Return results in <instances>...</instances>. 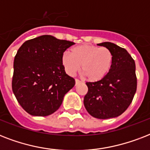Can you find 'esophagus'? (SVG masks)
<instances>
[{
  "instance_id": "34e87169",
  "label": "esophagus",
  "mask_w": 150,
  "mask_h": 150,
  "mask_svg": "<svg viewBox=\"0 0 150 150\" xmlns=\"http://www.w3.org/2000/svg\"><path fill=\"white\" fill-rule=\"evenodd\" d=\"M81 82H81V81H79V79H75V86H77V85L80 84Z\"/></svg>"
}]
</instances>
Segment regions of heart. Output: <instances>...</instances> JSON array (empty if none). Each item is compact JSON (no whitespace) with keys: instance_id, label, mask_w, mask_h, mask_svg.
Segmentation results:
<instances>
[{"instance_id":"obj_1","label":"heart","mask_w":150,"mask_h":150,"mask_svg":"<svg viewBox=\"0 0 150 150\" xmlns=\"http://www.w3.org/2000/svg\"><path fill=\"white\" fill-rule=\"evenodd\" d=\"M113 54L106 47L81 44L64 52L61 57L64 68L68 75H74L80 67L90 82L101 81L109 74L113 64Z\"/></svg>"}]
</instances>
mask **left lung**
Returning <instances> with one entry per match:
<instances>
[{"mask_svg":"<svg viewBox=\"0 0 150 150\" xmlns=\"http://www.w3.org/2000/svg\"><path fill=\"white\" fill-rule=\"evenodd\" d=\"M113 54L109 74L101 81L86 82L88 93L84 106L91 116L98 119L120 116L129 107L137 87L135 61L122 47L110 42L98 43Z\"/></svg>","mask_w":150,"mask_h":150,"instance_id":"8db88e82","label":"left lung"}]
</instances>
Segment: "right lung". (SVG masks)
I'll return each mask as SVG.
<instances>
[{
  "label": "right lung",
  "instance_id": "right-lung-1",
  "mask_svg": "<svg viewBox=\"0 0 150 150\" xmlns=\"http://www.w3.org/2000/svg\"><path fill=\"white\" fill-rule=\"evenodd\" d=\"M75 43L43 35L25 41L14 60L12 90L18 102L33 116H48L61 107L75 84L61 62L64 52Z\"/></svg>",
  "mask_w": 150,
  "mask_h": 150
}]
</instances>
